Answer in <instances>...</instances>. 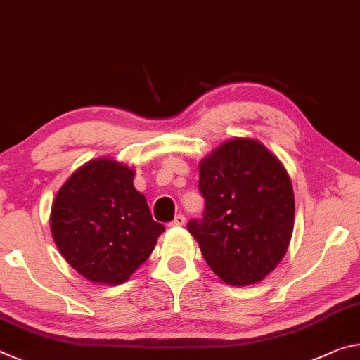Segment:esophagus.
Returning <instances> with one entry per match:
<instances>
[{
    "label": "esophagus",
    "instance_id": "esophagus-1",
    "mask_svg": "<svg viewBox=\"0 0 360 360\" xmlns=\"http://www.w3.org/2000/svg\"><path fill=\"white\" fill-rule=\"evenodd\" d=\"M185 221H186L185 217L181 215V214H179V215H176L175 219H174V221L170 223V225H172V226H184V225H185Z\"/></svg>",
    "mask_w": 360,
    "mask_h": 360
}]
</instances>
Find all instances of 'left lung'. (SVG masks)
<instances>
[{"label": "left lung", "instance_id": "1", "mask_svg": "<svg viewBox=\"0 0 360 360\" xmlns=\"http://www.w3.org/2000/svg\"><path fill=\"white\" fill-rule=\"evenodd\" d=\"M204 219L188 231L229 285L263 281L284 258L295 220L290 176L260 140L234 137L199 162Z\"/></svg>", "mask_w": 360, "mask_h": 360}]
</instances>
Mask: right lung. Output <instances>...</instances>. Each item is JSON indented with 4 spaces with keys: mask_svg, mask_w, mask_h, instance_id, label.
Segmentation results:
<instances>
[{
    "mask_svg": "<svg viewBox=\"0 0 360 360\" xmlns=\"http://www.w3.org/2000/svg\"><path fill=\"white\" fill-rule=\"evenodd\" d=\"M135 170L113 158L82 164L57 191L51 233L76 273L102 285H120L151 255L166 228L153 220Z\"/></svg>",
    "mask_w": 360,
    "mask_h": 360,
    "instance_id": "1",
    "label": "right lung"
}]
</instances>
